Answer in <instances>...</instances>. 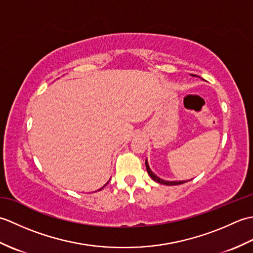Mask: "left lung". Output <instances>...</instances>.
Returning <instances> with one entry per match:
<instances>
[{"label":"left lung","instance_id":"left-lung-1","mask_svg":"<svg viewBox=\"0 0 253 253\" xmlns=\"http://www.w3.org/2000/svg\"><path fill=\"white\" fill-rule=\"evenodd\" d=\"M191 76H193V75H191ZM146 168H147V171H148V174H149V176L151 177V178L154 180V181H157V182H159V184H162V185H168V186H175V185H180V184H184V182H187L188 180H186V181H168V180H163V179H161L160 177H158L157 175L155 174H153L152 173V170L150 169V168H149V164H148V162H147V160H146Z\"/></svg>","mask_w":253,"mask_h":253}]
</instances>
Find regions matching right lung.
<instances>
[{
  "label": "right lung",
  "instance_id": "right-lung-1",
  "mask_svg": "<svg viewBox=\"0 0 253 253\" xmlns=\"http://www.w3.org/2000/svg\"><path fill=\"white\" fill-rule=\"evenodd\" d=\"M107 182H109V181H107ZM107 182H106V184H107ZM106 184H105L104 186H106ZM104 186H103V187H104ZM103 187H102V188H103ZM102 188H101V189H102ZM101 189H99V190H101Z\"/></svg>",
  "mask_w": 253,
  "mask_h": 253
}]
</instances>
